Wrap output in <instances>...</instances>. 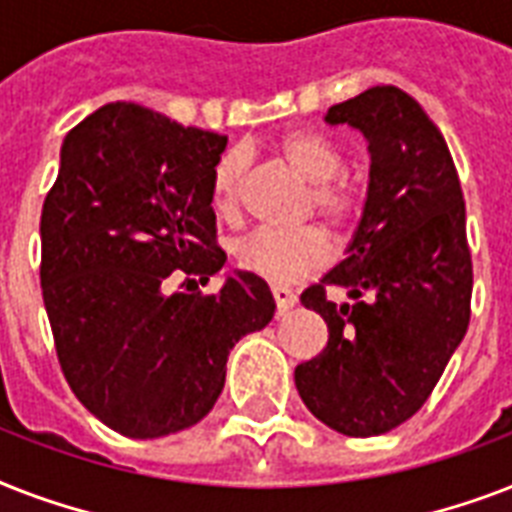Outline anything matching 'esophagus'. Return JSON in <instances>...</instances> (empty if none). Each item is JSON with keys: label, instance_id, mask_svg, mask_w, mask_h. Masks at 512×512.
<instances>
[{"label": "esophagus", "instance_id": "obj_1", "mask_svg": "<svg viewBox=\"0 0 512 512\" xmlns=\"http://www.w3.org/2000/svg\"><path fill=\"white\" fill-rule=\"evenodd\" d=\"M271 292H273V300H276V311H279V313H287L289 308H295L297 295H295V292H292V289H287V287H273Z\"/></svg>", "mask_w": 512, "mask_h": 512}]
</instances>
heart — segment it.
<instances>
[{"label": "heart", "mask_w": 512, "mask_h": 512, "mask_svg": "<svg viewBox=\"0 0 512 512\" xmlns=\"http://www.w3.org/2000/svg\"><path fill=\"white\" fill-rule=\"evenodd\" d=\"M279 154L292 164V170L311 183V207L329 225L350 228L361 212V193L350 180L340 177V148L313 130H292L279 140ZM241 180H244V154L228 151L212 167L209 193L220 215H233L239 209ZM233 257L244 271L255 273L271 284H295L308 273L329 263L332 247L319 228L297 231H255L233 244Z\"/></svg>", "instance_id": "heart-1"}]
</instances>
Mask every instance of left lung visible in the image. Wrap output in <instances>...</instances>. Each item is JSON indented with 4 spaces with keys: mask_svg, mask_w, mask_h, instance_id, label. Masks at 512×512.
<instances>
[{
    "mask_svg": "<svg viewBox=\"0 0 512 512\" xmlns=\"http://www.w3.org/2000/svg\"><path fill=\"white\" fill-rule=\"evenodd\" d=\"M327 124L369 143V188L348 257L300 295L327 321L295 369L313 417L342 436L388 433L420 409L468 332L473 263L465 199L444 135L412 95L382 84L337 103ZM349 289L337 306L326 289Z\"/></svg>",
    "mask_w": 512,
    "mask_h": 512,
    "instance_id": "left-lung-1",
    "label": "left lung"
}]
</instances>
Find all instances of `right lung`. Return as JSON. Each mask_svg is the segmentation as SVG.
Segmentation results:
<instances>
[{
	"label": "right lung",
	"instance_id": "add662e5",
	"mask_svg": "<svg viewBox=\"0 0 512 512\" xmlns=\"http://www.w3.org/2000/svg\"><path fill=\"white\" fill-rule=\"evenodd\" d=\"M225 146L217 132L108 103L60 148L39 225L44 308L71 390L122 436H170L207 417L231 348L276 311L247 271L215 295L167 292L175 273L209 281L225 263L209 193Z\"/></svg>",
	"mask_w": 512,
	"mask_h": 512
}]
</instances>
